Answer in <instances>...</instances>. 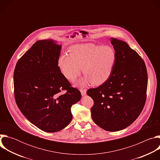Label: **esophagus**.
<instances>
[{"mask_svg":"<svg viewBox=\"0 0 160 160\" xmlns=\"http://www.w3.org/2000/svg\"><path fill=\"white\" fill-rule=\"evenodd\" d=\"M80 92H81V94L82 96H85L86 94V92H87V89L86 88H81L80 89Z\"/></svg>","mask_w":160,"mask_h":160,"instance_id":"obj_1","label":"esophagus"}]
</instances>
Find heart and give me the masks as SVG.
I'll return each mask as SVG.
<instances>
[{
	"mask_svg": "<svg viewBox=\"0 0 160 160\" xmlns=\"http://www.w3.org/2000/svg\"><path fill=\"white\" fill-rule=\"evenodd\" d=\"M116 60V52L112 48L85 43L72 46L70 54L59 57L58 64L60 72L68 80H74L82 69L85 78L79 82L80 85L89 82L93 85H100L110 77Z\"/></svg>",
	"mask_w": 160,
	"mask_h": 160,
	"instance_id": "obj_1",
	"label": "heart"
}]
</instances>
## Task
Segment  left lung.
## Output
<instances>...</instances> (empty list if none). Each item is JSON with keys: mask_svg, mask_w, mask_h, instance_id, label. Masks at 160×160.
Here are the masks:
<instances>
[{"mask_svg": "<svg viewBox=\"0 0 160 160\" xmlns=\"http://www.w3.org/2000/svg\"><path fill=\"white\" fill-rule=\"evenodd\" d=\"M117 60L110 77L87 94L94 101L91 115L105 130L116 132L131 125L146 103L148 73L144 60L123 40L111 38Z\"/></svg>", "mask_w": 160, "mask_h": 160, "instance_id": "8db88e82", "label": "left lung"}]
</instances>
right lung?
<instances>
[{
    "mask_svg": "<svg viewBox=\"0 0 160 160\" xmlns=\"http://www.w3.org/2000/svg\"><path fill=\"white\" fill-rule=\"evenodd\" d=\"M54 40L37 41L18 61L14 72V94L21 112L47 132H58L72 120L71 107L80 101V90L59 70L61 45Z\"/></svg>",
    "mask_w": 160,
    "mask_h": 160,
    "instance_id": "add662e5",
    "label": "right lung"
}]
</instances>
